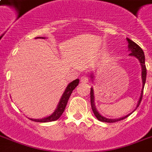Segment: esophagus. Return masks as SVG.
I'll return each instance as SVG.
<instances>
[{
	"mask_svg": "<svg viewBox=\"0 0 152 152\" xmlns=\"http://www.w3.org/2000/svg\"><path fill=\"white\" fill-rule=\"evenodd\" d=\"M80 81H81V82H82V83H88V76H81Z\"/></svg>",
	"mask_w": 152,
	"mask_h": 152,
	"instance_id": "obj_1",
	"label": "esophagus"
}]
</instances>
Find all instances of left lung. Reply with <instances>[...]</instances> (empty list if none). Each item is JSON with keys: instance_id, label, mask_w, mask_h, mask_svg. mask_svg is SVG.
I'll use <instances>...</instances> for the list:
<instances>
[{"instance_id": "1", "label": "left lung", "mask_w": 152, "mask_h": 152, "mask_svg": "<svg viewBox=\"0 0 152 152\" xmlns=\"http://www.w3.org/2000/svg\"><path fill=\"white\" fill-rule=\"evenodd\" d=\"M127 41H128V47H129V51H130L129 55L130 56H134L139 60L140 63V65H141V69H142V72H141V77H142V83H143V87H142V90H141V94H140V97L139 99V101H138V103H137V106L136 107L134 110H137V108L139 106L140 103L142 100V98H143V92H144V84H145V82H146V76H147V69H146V65H145V57H144V51L142 50L140 47L137 43H135L134 42L130 40L129 39L127 38ZM91 80L94 78V75L91 74ZM91 109H92L93 113L95 115L96 118L98 120L100 121H102V122H107V123H113V122H117V121H121L125 118H128L129 116L131 114H128V115L125 116V117H122V118H118V119H109V118H106L103 116H102L98 110H96V107H95V95H94V90L93 88H91ZM133 112V111H132Z\"/></svg>"}]
</instances>
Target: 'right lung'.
Returning <instances> with one entry per match:
<instances>
[{
	"mask_svg": "<svg viewBox=\"0 0 152 152\" xmlns=\"http://www.w3.org/2000/svg\"><path fill=\"white\" fill-rule=\"evenodd\" d=\"M35 39H41V37H37ZM42 39H45V38H42ZM79 81H80L79 79H76V80H73L70 83H69V85L67 86L66 89H65L64 92L63 93V95L61 98V99H60L59 103L57 106V109L55 110L54 112L51 115L42 118V119H32V118H30V119L33 121H36V122H50V121H53L59 119V118L61 116V114L64 111L67 102L69 101V99L70 97V95H71L72 92V91L79 84Z\"/></svg>",
	"mask_w": 152,
	"mask_h": 152,
	"instance_id": "obj_1",
	"label": "right lung"
}]
</instances>
